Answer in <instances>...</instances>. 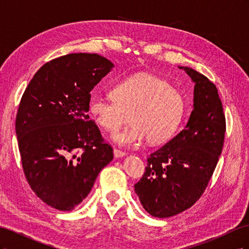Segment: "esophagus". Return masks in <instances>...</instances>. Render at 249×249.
Wrapping results in <instances>:
<instances>
[{
  "instance_id": "esophagus-1",
  "label": "esophagus",
  "mask_w": 249,
  "mask_h": 249,
  "mask_svg": "<svg viewBox=\"0 0 249 249\" xmlns=\"http://www.w3.org/2000/svg\"><path fill=\"white\" fill-rule=\"evenodd\" d=\"M113 153H114V157L115 158H122V157H124L125 155L124 152H122V150H119L117 148H114V150H113Z\"/></svg>"
}]
</instances>
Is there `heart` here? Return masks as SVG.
Listing matches in <instances>:
<instances>
[{"mask_svg":"<svg viewBox=\"0 0 249 249\" xmlns=\"http://www.w3.org/2000/svg\"><path fill=\"white\" fill-rule=\"evenodd\" d=\"M111 97L93 95L89 112L105 131L114 133L126 122L132 124L113 136L117 144L131 146L147 139L150 144H162L176 134L185 112V100L167 81L140 72L117 82Z\"/></svg>","mask_w":249,"mask_h":249,"instance_id":"obj_1","label":"heart"}]
</instances>
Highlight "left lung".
Here are the masks:
<instances>
[{
    "instance_id": "8db88e82",
    "label": "left lung",
    "mask_w": 249,
    "mask_h": 249,
    "mask_svg": "<svg viewBox=\"0 0 249 249\" xmlns=\"http://www.w3.org/2000/svg\"><path fill=\"white\" fill-rule=\"evenodd\" d=\"M179 69L195 83L194 109L185 129L147 158L135 184L143 208L158 218L175 216L200 198L224 142L225 115L216 85L189 67Z\"/></svg>"
}]
</instances>
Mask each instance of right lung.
<instances>
[{"label":"right lung","mask_w":249,"mask_h":249,"mask_svg":"<svg viewBox=\"0 0 249 249\" xmlns=\"http://www.w3.org/2000/svg\"><path fill=\"white\" fill-rule=\"evenodd\" d=\"M113 63L97 54H69L42 65L18 106L16 132L21 166L43 202L71 211L84 199L113 148L87 114L90 91Z\"/></svg>","instance_id":"1"}]
</instances>
